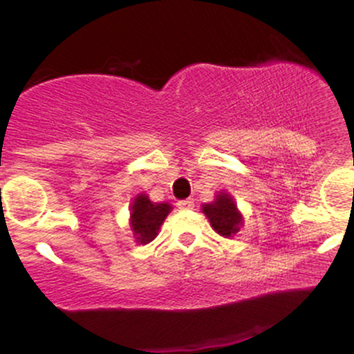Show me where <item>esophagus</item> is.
<instances>
[{"label": "esophagus", "instance_id": "34e87169", "mask_svg": "<svg viewBox=\"0 0 354 354\" xmlns=\"http://www.w3.org/2000/svg\"><path fill=\"white\" fill-rule=\"evenodd\" d=\"M176 206L180 209H193L194 208V201L193 200H183V201H178Z\"/></svg>", "mask_w": 354, "mask_h": 354}]
</instances>
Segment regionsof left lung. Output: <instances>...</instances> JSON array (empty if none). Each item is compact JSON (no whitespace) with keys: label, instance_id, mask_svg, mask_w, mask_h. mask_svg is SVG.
Segmentation results:
<instances>
[{"label":"left lung","instance_id":"left-lung-1","mask_svg":"<svg viewBox=\"0 0 354 354\" xmlns=\"http://www.w3.org/2000/svg\"><path fill=\"white\" fill-rule=\"evenodd\" d=\"M203 213L209 219L213 230L225 238L234 236L243 226V216L236 208V203L225 191H219L213 203L203 205Z\"/></svg>","mask_w":354,"mask_h":354}]
</instances>
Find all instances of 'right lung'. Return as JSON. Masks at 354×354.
<instances>
[{"mask_svg": "<svg viewBox=\"0 0 354 354\" xmlns=\"http://www.w3.org/2000/svg\"><path fill=\"white\" fill-rule=\"evenodd\" d=\"M169 211L171 205L168 203H153L146 194H138L131 205V230L136 243L148 245L153 241Z\"/></svg>", "mask_w": 354, "mask_h": 354, "instance_id": "1", "label": "right lung"}]
</instances>
